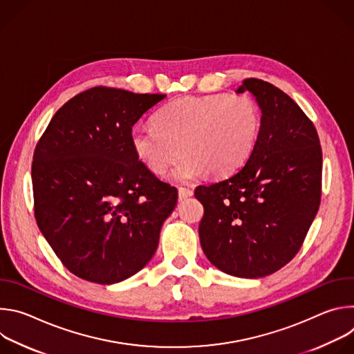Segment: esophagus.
<instances>
[{
    "label": "esophagus",
    "instance_id": "obj_1",
    "mask_svg": "<svg viewBox=\"0 0 354 354\" xmlns=\"http://www.w3.org/2000/svg\"><path fill=\"white\" fill-rule=\"evenodd\" d=\"M192 194H193V190L189 189V187H179V190H178V198H179V201H182V200L190 197Z\"/></svg>",
    "mask_w": 354,
    "mask_h": 354
}]
</instances>
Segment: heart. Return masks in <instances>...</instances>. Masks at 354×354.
Instances as JSON below:
<instances>
[{"label": "heart", "mask_w": 354, "mask_h": 354, "mask_svg": "<svg viewBox=\"0 0 354 354\" xmlns=\"http://www.w3.org/2000/svg\"><path fill=\"white\" fill-rule=\"evenodd\" d=\"M153 127H134L130 141L138 161L162 175L180 154L174 178L187 182L209 172L236 171L254 151L262 126L259 105L249 95H189L171 100L153 118Z\"/></svg>", "instance_id": "b5f03b06"}]
</instances>
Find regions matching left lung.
I'll return each instance as SVG.
<instances>
[{"mask_svg":"<svg viewBox=\"0 0 354 354\" xmlns=\"http://www.w3.org/2000/svg\"><path fill=\"white\" fill-rule=\"evenodd\" d=\"M262 109L258 142L234 175L200 185L198 224L207 259L221 272L258 279L286 266L317 216L322 193V149L314 123L270 82L246 78Z\"/></svg>","mask_w":354,"mask_h":354,"instance_id":"obj_1","label":"left lung"}]
</instances>
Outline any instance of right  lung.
Returning a JSON list of instances; mask_svg holds the SVG:
<instances>
[{
    "instance_id": "obj_1",
    "label": "right lung",
    "mask_w": 354,
    "mask_h": 354,
    "mask_svg": "<svg viewBox=\"0 0 354 354\" xmlns=\"http://www.w3.org/2000/svg\"><path fill=\"white\" fill-rule=\"evenodd\" d=\"M162 93L89 88L66 102L32 162L35 218L77 277L113 284L154 257L178 190L136 157L130 133Z\"/></svg>"
}]
</instances>
